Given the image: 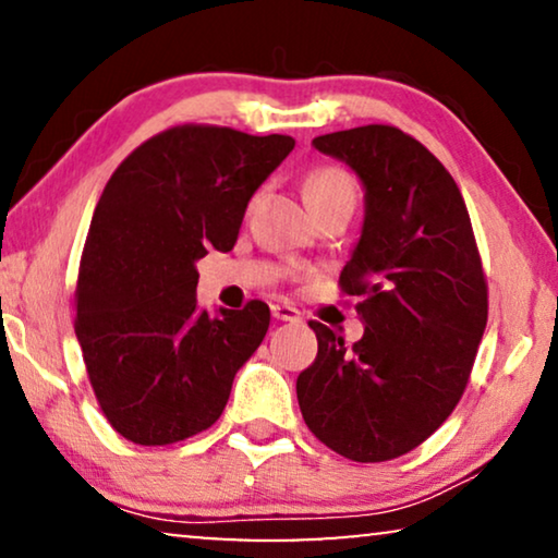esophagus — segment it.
Returning a JSON list of instances; mask_svg holds the SVG:
<instances>
[{
	"label": "esophagus",
	"instance_id": "34e87169",
	"mask_svg": "<svg viewBox=\"0 0 558 558\" xmlns=\"http://www.w3.org/2000/svg\"><path fill=\"white\" fill-rule=\"evenodd\" d=\"M271 317L279 323H300V312L292 304H271Z\"/></svg>",
	"mask_w": 558,
	"mask_h": 558
}]
</instances>
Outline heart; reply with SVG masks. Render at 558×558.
<instances>
[{
  "mask_svg": "<svg viewBox=\"0 0 558 558\" xmlns=\"http://www.w3.org/2000/svg\"><path fill=\"white\" fill-rule=\"evenodd\" d=\"M304 195H307L310 205L327 201V197L335 195H353V182H350L348 174H342L340 170L325 167V170L310 174L307 182H304Z\"/></svg>",
  "mask_w": 558,
  "mask_h": 558,
  "instance_id": "b5f03b06",
  "label": "heart"
}]
</instances>
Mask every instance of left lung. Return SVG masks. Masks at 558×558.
<instances>
[{"mask_svg":"<svg viewBox=\"0 0 558 558\" xmlns=\"http://www.w3.org/2000/svg\"><path fill=\"white\" fill-rule=\"evenodd\" d=\"M363 185V226L340 284L363 338L310 323L317 357L296 378L312 434L355 462L422 445L468 386L487 323V287L460 187L414 136L371 124L312 140Z\"/></svg>","mask_w":558,"mask_h":558,"instance_id":"1","label":"left lung"}]
</instances>
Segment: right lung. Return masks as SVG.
I'll use <instances>...</instances> for the list:
<instances>
[{"label": "right lung", "instance_id": "right-lung-1", "mask_svg": "<svg viewBox=\"0 0 558 558\" xmlns=\"http://www.w3.org/2000/svg\"><path fill=\"white\" fill-rule=\"evenodd\" d=\"M294 149L287 134L174 126L106 182L75 289V335L109 424L134 445H172L223 414L269 307H197V262L231 251L251 195Z\"/></svg>", "mask_w": 558, "mask_h": 558}]
</instances>
